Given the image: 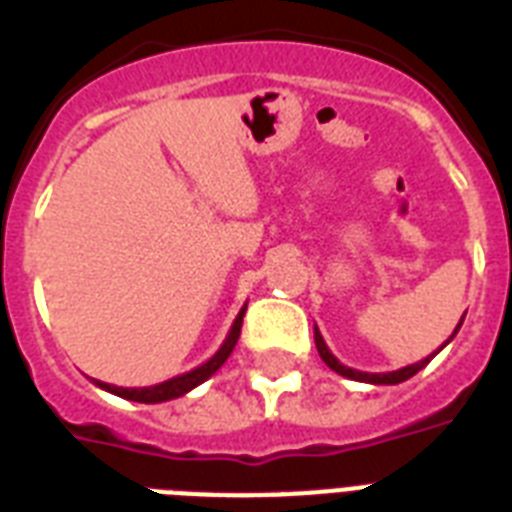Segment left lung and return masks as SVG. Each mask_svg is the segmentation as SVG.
<instances>
[{
    "label": "left lung",
    "mask_w": 512,
    "mask_h": 512,
    "mask_svg": "<svg viewBox=\"0 0 512 512\" xmlns=\"http://www.w3.org/2000/svg\"><path fill=\"white\" fill-rule=\"evenodd\" d=\"M462 321H465V316H462L460 324H457V327H454L452 337H449V340H446L444 345H441V348H446V345H449V342L454 340V335H457V332H460ZM313 340H316V348H319L321 361H324V364H327L329 369H332V372L342 374V377H348V380L369 382V385H398V382L409 380V377H414V374L420 372V369H425V366L430 364V358L436 356L438 350H441V348H438L436 353H430V356H425V358H422V361H417V364H409V366H404V369H396V372H358V369H350V366L340 364V361H337V358L332 356V350L327 348V342H324V337H321L319 327L313 329Z\"/></svg>",
    "instance_id": "8db88e82"
}]
</instances>
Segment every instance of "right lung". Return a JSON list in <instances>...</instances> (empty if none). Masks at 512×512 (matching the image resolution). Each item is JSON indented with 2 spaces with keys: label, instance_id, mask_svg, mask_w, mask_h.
<instances>
[{
  "label": "right lung",
  "instance_id": "right-lung-1",
  "mask_svg": "<svg viewBox=\"0 0 512 512\" xmlns=\"http://www.w3.org/2000/svg\"><path fill=\"white\" fill-rule=\"evenodd\" d=\"M244 311H247V305L241 308L239 316L233 319L231 324V332L228 337L223 340V345L217 348V353L209 361H204L201 366L191 369V372L185 374H177L172 380H164L159 385H148V388H119V385H108V382H100V380H92L98 388L108 390V393H114L119 398H127V401H138V404H162V401H172V398H180L185 396L188 390H193L196 385H201L204 380H209L212 374L220 369V366L228 361V356L233 353L236 348V340L241 335V321H244Z\"/></svg>",
  "mask_w": 512,
  "mask_h": 512
}]
</instances>
